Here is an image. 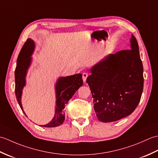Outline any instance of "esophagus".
Listing matches in <instances>:
<instances>
[{"label":"esophagus","mask_w":158,"mask_h":158,"mask_svg":"<svg viewBox=\"0 0 158 158\" xmlns=\"http://www.w3.org/2000/svg\"><path fill=\"white\" fill-rule=\"evenodd\" d=\"M82 77H83V82H86V79H87V77H88V74L87 73H83L82 75Z\"/></svg>","instance_id":"1"}]
</instances>
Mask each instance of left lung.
I'll use <instances>...</instances> for the list:
<instances>
[{
  "label": "left lung",
  "instance_id": "left-lung-1",
  "mask_svg": "<svg viewBox=\"0 0 158 158\" xmlns=\"http://www.w3.org/2000/svg\"><path fill=\"white\" fill-rule=\"evenodd\" d=\"M130 43V49L110 54L94 66L87 78L100 122H115L130 115L141 98L143 66L134 35Z\"/></svg>",
  "mask_w": 158,
  "mask_h": 158
}]
</instances>
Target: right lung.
<instances>
[{
    "instance_id": "right-lung-1",
    "label": "right lung",
    "mask_w": 158,
    "mask_h": 158,
    "mask_svg": "<svg viewBox=\"0 0 158 158\" xmlns=\"http://www.w3.org/2000/svg\"><path fill=\"white\" fill-rule=\"evenodd\" d=\"M35 47L34 41L31 39H27L19 53L15 70V96L20 108L24 114L21 102L22 89L26 85V73L31 64V55L34 52ZM82 85V75L80 73L58 79L56 84V105L54 117L49 123L41 126L52 127L62 125L65 119V110L64 109L65 105Z\"/></svg>"
}]
</instances>
